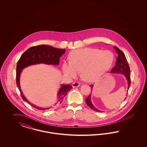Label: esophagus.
Segmentation results:
<instances>
[{
    "instance_id": "34e87169",
    "label": "esophagus",
    "mask_w": 147,
    "mask_h": 147,
    "mask_svg": "<svg viewBox=\"0 0 147 147\" xmlns=\"http://www.w3.org/2000/svg\"><path fill=\"white\" fill-rule=\"evenodd\" d=\"M80 85V83L79 82H74L73 84H72L73 88H76V87H78Z\"/></svg>"
}]
</instances>
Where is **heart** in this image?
I'll list each match as a JSON object with an SVG mask.
<instances>
[{"instance_id": "obj_1", "label": "heart", "mask_w": 147, "mask_h": 147, "mask_svg": "<svg viewBox=\"0 0 147 147\" xmlns=\"http://www.w3.org/2000/svg\"><path fill=\"white\" fill-rule=\"evenodd\" d=\"M69 61H64L62 70L69 78L76 77L79 71L87 82H94L109 70L113 62V55L108 50L84 48L71 51Z\"/></svg>"}]
</instances>
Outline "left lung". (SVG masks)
<instances>
[{"label":"left lung","instance_id":"8db88e82","mask_svg":"<svg viewBox=\"0 0 147 147\" xmlns=\"http://www.w3.org/2000/svg\"><path fill=\"white\" fill-rule=\"evenodd\" d=\"M114 49L116 51V52L118 54V57H117V61L116 63L115 66L112 68L111 70V73H121L123 74L124 76L126 77V79L128 82V90L129 88L130 85H131V78H130V69L128 65V63L127 62L126 56L125 54L123 53V52L117 48V47L115 46ZM93 85H90V86L91 87V89L93 88ZM91 94L88 96V97L85 99V101L86 102L87 105L90 107L92 110L97 111V112H101L98 109H96L93 105L92 104L91 101Z\"/></svg>","mask_w":147,"mask_h":147}]
</instances>
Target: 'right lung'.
<instances>
[{"label":"right lung","mask_w":147,"mask_h":147,"mask_svg":"<svg viewBox=\"0 0 147 147\" xmlns=\"http://www.w3.org/2000/svg\"><path fill=\"white\" fill-rule=\"evenodd\" d=\"M65 49H59L46 45H41L30 47L27 49L18 61L16 66V84L20 91L21 98L28 104L34 107L39 110H49L51 107L43 108L36 106L30 102L22 94L20 85V76L21 71L25 67L40 63L51 65H58L60 57L65 53ZM72 89L69 84L62 85L58 92V101L56 104H61L63 98L66 96L68 92Z\"/></svg>","instance_id":"1"}]
</instances>
